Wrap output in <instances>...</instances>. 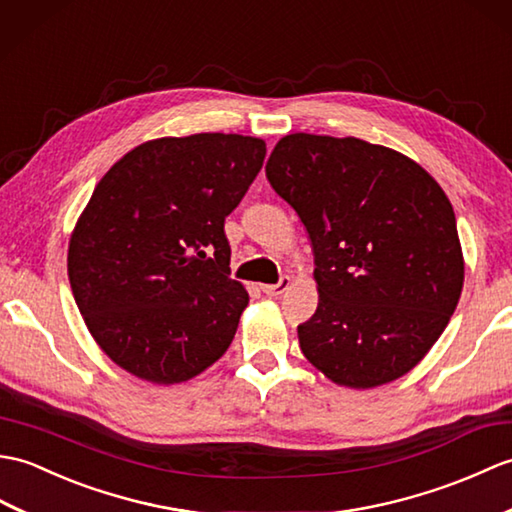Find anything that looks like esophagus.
Returning a JSON list of instances; mask_svg holds the SVG:
<instances>
[{
	"instance_id": "34e87169",
	"label": "esophagus",
	"mask_w": 512,
	"mask_h": 512,
	"mask_svg": "<svg viewBox=\"0 0 512 512\" xmlns=\"http://www.w3.org/2000/svg\"><path fill=\"white\" fill-rule=\"evenodd\" d=\"M289 287H291V278L282 276L278 285H263V293L265 295H282Z\"/></svg>"
}]
</instances>
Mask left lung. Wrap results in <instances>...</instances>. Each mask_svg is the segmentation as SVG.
Masks as SVG:
<instances>
[{
    "label": "left lung",
    "mask_w": 512,
    "mask_h": 512,
    "mask_svg": "<svg viewBox=\"0 0 512 512\" xmlns=\"http://www.w3.org/2000/svg\"><path fill=\"white\" fill-rule=\"evenodd\" d=\"M265 170L313 245L320 304L298 326L304 357L346 388L403 377L462 293L447 195L410 157L359 138L285 135Z\"/></svg>",
    "instance_id": "8db88e82"
}]
</instances>
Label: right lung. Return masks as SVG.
<instances>
[{"mask_svg":"<svg viewBox=\"0 0 512 512\" xmlns=\"http://www.w3.org/2000/svg\"><path fill=\"white\" fill-rule=\"evenodd\" d=\"M267 146L197 133L135 146L98 181L67 252V276L89 333L122 370L181 383L230 348L249 302L230 278L225 217Z\"/></svg>","mask_w":512,"mask_h":512,"instance_id":"1","label":"right lung"}]
</instances>
